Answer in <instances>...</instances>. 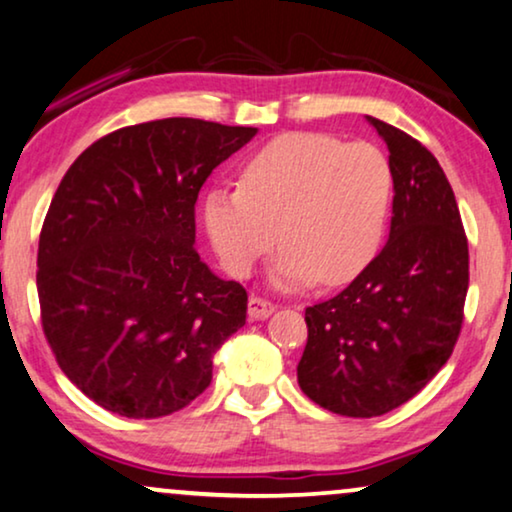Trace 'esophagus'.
Segmentation results:
<instances>
[{"label":"esophagus","instance_id":"1","mask_svg":"<svg viewBox=\"0 0 512 512\" xmlns=\"http://www.w3.org/2000/svg\"><path fill=\"white\" fill-rule=\"evenodd\" d=\"M274 311H276V304H271V302H267V299H262V297H257V295H250V299H248V316L252 320L269 318Z\"/></svg>","mask_w":512,"mask_h":512}]
</instances>
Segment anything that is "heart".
Segmentation results:
<instances>
[{
	"label": "heart",
	"instance_id": "obj_1",
	"mask_svg": "<svg viewBox=\"0 0 512 512\" xmlns=\"http://www.w3.org/2000/svg\"><path fill=\"white\" fill-rule=\"evenodd\" d=\"M391 194V163L374 145L288 133L250 156L241 185L210 189L203 222L231 276H248L281 234L285 248L271 269L276 288L316 278L339 285L372 262Z\"/></svg>",
	"mask_w": 512,
	"mask_h": 512
}]
</instances>
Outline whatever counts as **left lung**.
<instances>
[{
  "instance_id": "1",
  "label": "left lung",
  "mask_w": 512,
  "mask_h": 512,
  "mask_svg": "<svg viewBox=\"0 0 512 512\" xmlns=\"http://www.w3.org/2000/svg\"><path fill=\"white\" fill-rule=\"evenodd\" d=\"M388 147L393 217L384 248L349 288L306 309L299 388L342 417L414 398L452 356L468 292V241L447 175L428 149L367 117Z\"/></svg>"
}]
</instances>
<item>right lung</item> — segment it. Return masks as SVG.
<instances>
[{"instance_id":"1","label":"right lung","mask_w":512,"mask_h":512,"mask_svg":"<svg viewBox=\"0 0 512 512\" xmlns=\"http://www.w3.org/2000/svg\"><path fill=\"white\" fill-rule=\"evenodd\" d=\"M257 128L159 119L93 142L67 170L37 255L44 335L67 379L128 419L187 407L241 330L248 292L196 252L208 175Z\"/></svg>"}]
</instances>
